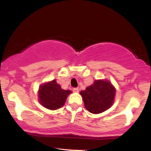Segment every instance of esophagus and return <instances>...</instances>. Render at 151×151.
<instances>
[{"mask_svg": "<svg viewBox=\"0 0 151 151\" xmlns=\"http://www.w3.org/2000/svg\"><path fill=\"white\" fill-rule=\"evenodd\" d=\"M73 91L75 93H77L79 91V89L78 88H73Z\"/></svg>", "mask_w": 151, "mask_h": 151, "instance_id": "esophagus-1", "label": "esophagus"}]
</instances>
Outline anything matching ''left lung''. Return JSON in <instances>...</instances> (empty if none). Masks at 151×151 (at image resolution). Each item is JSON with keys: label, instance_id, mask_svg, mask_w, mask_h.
<instances>
[{"label": "left lung", "instance_id": "8db88e82", "mask_svg": "<svg viewBox=\"0 0 151 151\" xmlns=\"http://www.w3.org/2000/svg\"><path fill=\"white\" fill-rule=\"evenodd\" d=\"M115 88L105 80H96L93 84L81 91L84 106L92 114H99L110 108L115 96Z\"/></svg>", "mask_w": 151, "mask_h": 151}]
</instances>
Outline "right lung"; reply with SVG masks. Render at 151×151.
Here are the masks:
<instances>
[{
    "mask_svg": "<svg viewBox=\"0 0 151 151\" xmlns=\"http://www.w3.org/2000/svg\"><path fill=\"white\" fill-rule=\"evenodd\" d=\"M70 90L62 89L55 79L40 86L38 96L40 104L50 110H56L65 104Z\"/></svg>",
    "mask_w": 151,
    "mask_h": 151,
    "instance_id": "add662e5",
    "label": "right lung"
}]
</instances>
